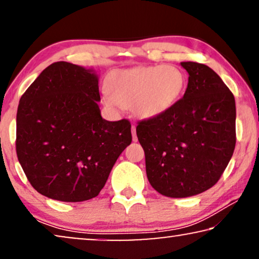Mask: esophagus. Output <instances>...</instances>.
<instances>
[{"label":"esophagus","mask_w":259,"mask_h":259,"mask_svg":"<svg viewBox=\"0 0 259 259\" xmlns=\"http://www.w3.org/2000/svg\"><path fill=\"white\" fill-rule=\"evenodd\" d=\"M132 137H133V141H137L138 140V137H137V128H136V125L132 126Z\"/></svg>","instance_id":"obj_1"}]
</instances>
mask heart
<instances>
[{"label": "heart", "instance_id": "obj_1", "mask_svg": "<svg viewBox=\"0 0 259 259\" xmlns=\"http://www.w3.org/2000/svg\"><path fill=\"white\" fill-rule=\"evenodd\" d=\"M186 79L178 67L160 65L118 69L106 81V104L111 107L132 106L143 119L158 116L168 111L185 88Z\"/></svg>", "mask_w": 259, "mask_h": 259}]
</instances>
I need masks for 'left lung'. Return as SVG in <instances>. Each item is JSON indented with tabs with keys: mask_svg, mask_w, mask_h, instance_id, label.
<instances>
[{
	"mask_svg": "<svg viewBox=\"0 0 259 259\" xmlns=\"http://www.w3.org/2000/svg\"><path fill=\"white\" fill-rule=\"evenodd\" d=\"M185 94L168 111L138 121L148 182L162 196L185 198L221 179L236 146V102L214 70L182 62Z\"/></svg>",
	"mask_w": 259,
	"mask_h": 259,
	"instance_id": "1",
	"label": "left lung"
}]
</instances>
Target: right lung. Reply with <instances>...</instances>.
<instances>
[{
	"instance_id": "1",
	"label": "right lung",
	"mask_w": 259,
	"mask_h": 259,
	"mask_svg": "<svg viewBox=\"0 0 259 259\" xmlns=\"http://www.w3.org/2000/svg\"><path fill=\"white\" fill-rule=\"evenodd\" d=\"M92 69L59 61L44 69L20 99L16 154L31 186L55 200L97 197L122 151L131 122L102 119Z\"/></svg>"
}]
</instances>
